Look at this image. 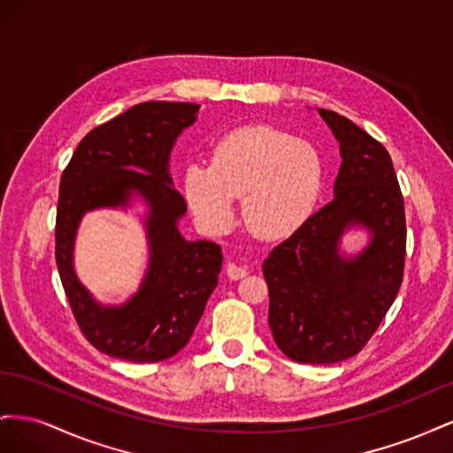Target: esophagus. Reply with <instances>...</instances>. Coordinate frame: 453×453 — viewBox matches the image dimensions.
I'll return each instance as SVG.
<instances>
[{
	"mask_svg": "<svg viewBox=\"0 0 453 453\" xmlns=\"http://www.w3.org/2000/svg\"><path fill=\"white\" fill-rule=\"evenodd\" d=\"M226 276L230 280H242V278L248 276V268L240 266V265H234V263H228L226 265Z\"/></svg>",
	"mask_w": 453,
	"mask_h": 453,
	"instance_id": "1",
	"label": "esophagus"
}]
</instances>
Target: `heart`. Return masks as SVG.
<instances>
[{
    "label": "heart",
    "mask_w": 453,
    "mask_h": 453,
    "mask_svg": "<svg viewBox=\"0 0 453 453\" xmlns=\"http://www.w3.org/2000/svg\"><path fill=\"white\" fill-rule=\"evenodd\" d=\"M325 168L319 150L268 127L226 134L210 166L190 164L183 195L200 226L223 234L234 223V198L255 236L283 240L303 226L321 196Z\"/></svg>",
    "instance_id": "heart-1"
}]
</instances>
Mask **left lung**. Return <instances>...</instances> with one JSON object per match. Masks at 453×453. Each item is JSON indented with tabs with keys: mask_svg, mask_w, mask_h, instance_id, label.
<instances>
[{
	"mask_svg": "<svg viewBox=\"0 0 453 453\" xmlns=\"http://www.w3.org/2000/svg\"><path fill=\"white\" fill-rule=\"evenodd\" d=\"M340 143L334 198L263 265L273 340L296 363L331 365L359 353L401 289L406 221L391 157L349 119L318 109ZM353 227L369 232L357 254L341 251Z\"/></svg>",
	"mask_w": 453,
	"mask_h": 453,
	"instance_id": "1",
	"label": "left lung"
}]
</instances>
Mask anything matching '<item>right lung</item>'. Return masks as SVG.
<instances>
[{
  "instance_id": "right-lung-1",
  "label": "right lung",
  "mask_w": 453,
  "mask_h": 453,
  "mask_svg": "<svg viewBox=\"0 0 453 453\" xmlns=\"http://www.w3.org/2000/svg\"><path fill=\"white\" fill-rule=\"evenodd\" d=\"M198 104L143 102L90 130L62 173L57 266L72 311L90 344L132 363H158L183 349L219 283L223 255L208 240L187 242L185 198L170 175V153L195 125ZM142 199L150 263L122 305H102L80 283L73 251L80 219L94 209H127Z\"/></svg>"
}]
</instances>
